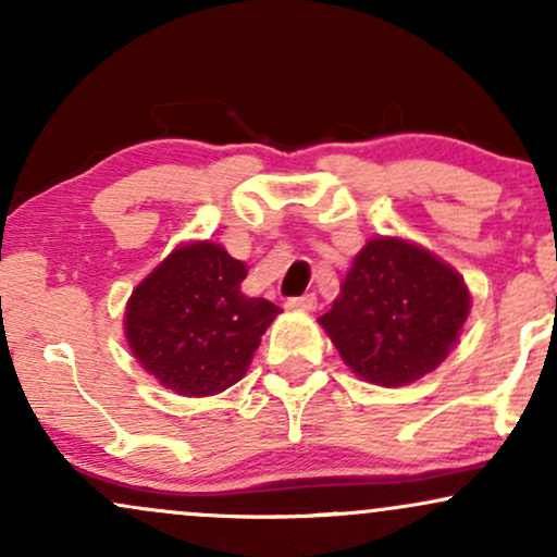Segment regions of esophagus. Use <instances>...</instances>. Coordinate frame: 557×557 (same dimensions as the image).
I'll return each mask as SVG.
<instances>
[{
  "label": "esophagus",
  "instance_id": "1",
  "mask_svg": "<svg viewBox=\"0 0 557 557\" xmlns=\"http://www.w3.org/2000/svg\"><path fill=\"white\" fill-rule=\"evenodd\" d=\"M285 306L287 309H296V311H311V309H317V296L314 293H306V296L287 298Z\"/></svg>",
  "mask_w": 557,
  "mask_h": 557
}]
</instances>
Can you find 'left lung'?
<instances>
[{
	"label": "left lung",
	"mask_w": 557,
	"mask_h": 557,
	"mask_svg": "<svg viewBox=\"0 0 557 557\" xmlns=\"http://www.w3.org/2000/svg\"><path fill=\"white\" fill-rule=\"evenodd\" d=\"M469 311V287L447 261L419 243L382 235L356 253L319 324L356 376L403 387L447 359Z\"/></svg>",
	"instance_id": "obj_1"
}]
</instances>
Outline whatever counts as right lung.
Wrapping results in <instances>:
<instances>
[{
  "mask_svg": "<svg viewBox=\"0 0 557 557\" xmlns=\"http://www.w3.org/2000/svg\"><path fill=\"white\" fill-rule=\"evenodd\" d=\"M246 264L220 243L190 240L133 287L125 341L162 387L207 398L246 376L261 335L280 314L267 298L240 290Z\"/></svg>",
  "mask_w": 557,
  "mask_h": 557,
  "instance_id": "add662e5",
  "label": "right lung"
}]
</instances>
